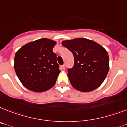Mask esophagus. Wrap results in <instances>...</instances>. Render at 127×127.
<instances>
[{
  "label": "esophagus",
  "mask_w": 127,
  "mask_h": 127,
  "mask_svg": "<svg viewBox=\"0 0 127 127\" xmlns=\"http://www.w3.org/2000/svg\"><path fill=\"white\" fill-rule=\"evenodd\" d=\"M65 69V65H63L61 66V70L62 71H64Z\"/></svg>",
  "instance_id": "1"
}]
</instances>
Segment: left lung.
<instances>
[{
    "label": "left lung",
    "mask_w": 127,
    "mask_h": 127,
    "mask_svg": "<svg viewBox=\"0 0 127 127\" xmlns=\"http://www.w3.org/2000/svg\"><path fill=\"white\" fill-rule=\"evenodd\" d=\"M62 44L74 56V66L67 73L72 86L82 92L99 88L110 68L106 50L94 41L82 37L63 41Z\"/></svg>",
    "instance_id": "left-lung-1"
}]
</instances>
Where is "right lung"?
I'll list each match as a JSON object with an SVG mask.
<instances>
[{"label":"right lung","instance_id":"right-lung-1","mask_svg":"<svg viewBox=\"0 0 127 127\" xmlns=\"http://www.w3.org/2000/svg\"><path fill=\"white\" fill-rule=\"evenodd\" d=\"M56 41L41 38L25 44L17 51L14 69L22 84L34 92H43L54 86L60 73L52 49Z\"/></svg>","mask_w":127,"mask_h":127}]
</instances>
